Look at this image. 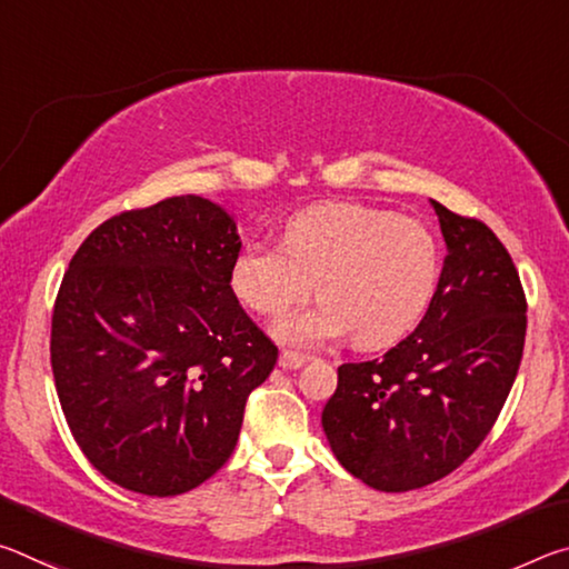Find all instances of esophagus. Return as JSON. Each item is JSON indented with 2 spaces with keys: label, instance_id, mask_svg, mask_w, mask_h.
Returning <instances> with one entry per match:
<instances>
[{
  "label": "esophagus",
  "instance_id": "obj_1",
  "mask_svg": "<svg viewBox=\"0 0 569 569\" xmlns=\"http://www.w3.org/2000/svg\"><path fill=\"white\" fill-rule=\"evenodd\" d=\"M306 363V356L303 353H296V351H283L281 356H278V366L286 371L291 369H301V366Z\"/></svg>",
  "mask_w": 569,
  "mask_h": 569
}]
</instances>
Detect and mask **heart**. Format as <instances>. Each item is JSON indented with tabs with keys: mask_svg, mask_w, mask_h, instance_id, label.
Listing matches in <instances>:
<instances>
[{
	"mask_svg": "<svg viewBox=\"0 0 569 569\" xmlns=\"http://www.w3.org/2000/svg\"><path fill=\"white\" fill-rule=\"evenodd\" d=\"M439 266V236L423 220L323 203L288 220L283 246L248 243L240 250L230 286L250 311L278 316L303 303L319 283L323 301L278 321V339L311 349L353 331L359 346L381 349L419 323Z\"/></svg>",
	"mask_w": 569,
	"mask_h": 569,
	"instance_id": "1",
	"label": "heart"
}]
</instances>
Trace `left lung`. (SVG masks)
Segmentation results:
<instances>
[{
  "label": "left lung",
  "mask_w": 569,
  "mask_h": 569,
  "mask_svg": "<svg viewBox=\"0 0 569 569\" xmlns=\"http://www.w3.org/2000/svg\"><path fill=\"white\" fill-rule=\"evenodd\" d=\"M445 268L413 333L381 359L341 363L321 423L336 459L379 492L447 477L487 439L527 333L522 281L492 230L431 200Z\"/></svg>",
  "instance_id": "8db88e82"
}]
</instances>
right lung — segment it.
Wrapping results in <instances>:
<instances>
[{"mask_svg": "<svg viewBox=\"0 0 569 569\" xmlns=\"http://www.w3.org/2000/svg\"><path fill=\"white\" fill-rule=\"evenodd\" d=\"M236 223L200 196L124 210L82 240L52 311L57 397L114 485L176 497L233 455L278 349L230 288Z\"/></svg>", "mask_w": 569, "mask_h": 569, "instance_id": "right-lung-1", "label": "right lung"}]
</instances>
